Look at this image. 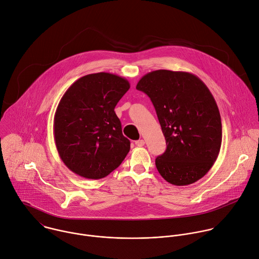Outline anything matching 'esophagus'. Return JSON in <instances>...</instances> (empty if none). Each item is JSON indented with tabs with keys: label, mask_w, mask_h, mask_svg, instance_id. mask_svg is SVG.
Returning a JSON list of instances; mask_svg holds the SVG:
<instances>
[{
	"label": "esophagus",
	"mask_w": 259,
	"mask_h": 259,
	"mask_svg": "<svg viewBox=\"0 0 259 259\" xmlns=\"http://www.w3.org/2000/svg\"><path fill=\"white\" fill-rule=\"evenodd\" d=\"M135 144H136L137 146L141 147V146H143V145L145 144V142H144V140H143V139H140V140H137V141H135Z\"/></svg>",
	"instance_id": "esophagus-1"
}]
</instances>
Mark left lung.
<instances>
[{"instance_id": "8db88e82", "label": "left lung", "mask_w": 259, "mask_h": 259, "mask_svg": "<svg viewBox=\"0 0 259 259\" xmlns=\"http://www.w3.org/2000/svg\"><path fill=\"white\" fill-rule=\"evenodd\" d=\"M136 89L150 98L165 138L166 149L155 158L160 176L176 186L201 179L222 144L221 115L207 86L192 73L156 70Z\"/></svg>"}]
</instances>
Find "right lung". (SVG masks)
Segmentation results:
<instances>
[{"label":"right lung","mask_w":259,"mask_h":259,"mask_svg":"<svg viewBox=\"0 0 259 259\" xmlns=\"http://www.w3.org/2000/svg\"><path fill=\"white\" fill-rule=\"evenodd\" d=\"M129 89L127 79L101 72L79 78L62 97L54 118L55 142L76 175L105 178L128 154L130 140L114 110Z\"/></svg>","instance_id":"obj_1"}]
</instances>
